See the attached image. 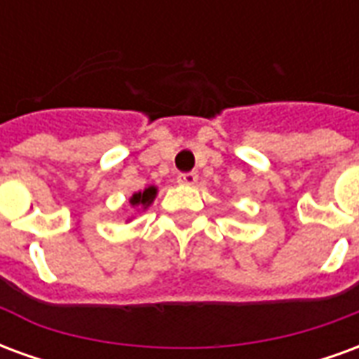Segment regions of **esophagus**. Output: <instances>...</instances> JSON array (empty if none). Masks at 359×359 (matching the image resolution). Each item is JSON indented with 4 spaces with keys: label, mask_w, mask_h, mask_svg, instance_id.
<instances>
[{
    "label": "esophagus",
    "mask_w": 359,
    "mask_h": 359,
    "mask_svg": "<svg viewBox=\"0 0 359 359\" xmlns=\"http://www.w3.org/2000/svg\"><path fill=\"white\" fill-rule=\"evenodd\" d=\"M177 180H179V184L192 187V184L198 182V175H196V172H180L179 177H177Z\"/></svg>",
    "instance_id": "esophagus-1"
}]
</instances>
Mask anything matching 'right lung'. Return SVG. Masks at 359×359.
I'll use <instances>...</instances> for the list:
<instances>
[{
	"label": "right lung",
	"mask_w": 359,
	"mask_h": 359,
	"mask_svg": "<svg viewBox=\"0 0 359 359\" xmlns=\"http://www.w3.org/2000/svg\"><path fill=\"white\" fill-rule=\"evenodd\" d=\"M156 194H157V188L156 187H148L144 192H136V194H133V198H130V205L133 208H148L149 203L156 200Z\"/></svg>",
	"instance_id": "add662e5"
}]
</instances>
